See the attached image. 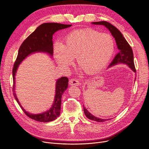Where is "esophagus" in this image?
Here are the masks:
<instances>
[{
    "mask_svg": "<svg viewBox=\"0 0 149 149\" xmlns=\"http://www.w3.org/2000/svg\"><path fill=\"white\" fill-rule=\"evenodd\" d=\"M70 84L73 86H79L80 84L79 81L76 78H71L70 79Z\"/></svg>",
    "mask_w": 149,
    "mask_h": 149,
    "instance_id": "esophagus-1",
    "label": "esophagus"
}]
</instances>
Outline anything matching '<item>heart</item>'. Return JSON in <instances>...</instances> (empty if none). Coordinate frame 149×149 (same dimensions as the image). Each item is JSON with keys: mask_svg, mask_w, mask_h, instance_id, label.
I'll return each mask as SVG.
<instances>
[{"mask_svg": "<svg viewBox=\"0 0 149 149\" xmlns=\"http://www.w3.org/2000/svg\"><path fill=\"white\" fill-rule=\"evenodd\" d=\"M115 49L113 37L87 29L74 31L68 35L63 45L57 44L55 55L58 64L66 68L77 57L79 66L87 72L102 69L111 59Z\"/></svg>", "mask_w": 149, "mask_h": 149, "instance_id": "b5f03b06", "label": "heart"}]
</instances>
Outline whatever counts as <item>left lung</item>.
Segmentation results:
<instances>
[{"label": "left lung", "mask_w": 149, "mask_h": 149, "mask_svg": "<svg viewBox=\"0 0 149 149\" xmlns=\"http://www.w3.org/2000/svg\"><path fill=\"white\" fill-rule=\"evenodd\" d=\"M93 24L94 25H103L105 26L107 29H108L111 33L112 35L115 39V41L117 45L118 49H119V52L115 55V58L109 64V66H113L119 63H123L128 65L130 68L136 72V70L135 68L134 63V55L133 52L131 47L127 42L125 38L122 34V33L119 31L118 29H116L115 26L112 25L111 23L106 21H99V22H92ZM83 109L85 115L89 119L99 122V123H103L104 121L107 120V119H103L91 115L83 106Z\"/></svg>", "instance_id": "obj_1"}]
</instances>
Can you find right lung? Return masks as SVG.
<instances>
[{
	"label": "right lung",
	"mask_w": 149,
	"mask_h": 149,
	"mask_svg": "<svg viewBox=\"0 0 149 149\" xmlns=\"http://www.w3.org/2000/svg\"><path fill=\"white\" fill-rule=\"evenodd\" d=\"M72 25H66L59 23H44L38 26L36 30L26 38L19 47L16 61L12 69L13 76V94L22 111L30 118L38 122L48 123L56 119L60 115L61 97L63 93L68 88V78L66 77H61L56 81V94L54 103L52 107L47 111L40 114H31L21 106L15 92V76L20 63L30 54L37 52H43L53 55V35L59 30L68 28Z\"/></svg>",
	"instance_id": "right-lung-1"
}]
</instances>
